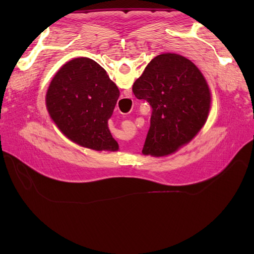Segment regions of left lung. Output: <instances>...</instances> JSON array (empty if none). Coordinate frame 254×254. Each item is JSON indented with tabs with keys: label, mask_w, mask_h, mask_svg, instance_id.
<instances>
[{
	"label": "left lung",
	"mask_w": 254,
	"mask_h": 254,
	"mask_svg": "<svg viewBox=\"0 0 254 254\" xmlns=\"http://www.w3.org/2000/svg\"><path fill=\"white\" fill-rule=\"evenodd\" d=\"M137 99L152 107L150 127L142 153L167 156L199 132L207 120L210 91L201 71L176 53L155 57L133 84Z\"/></svg>",
	"instance_id": "left-lung-1"
}]
</instances>
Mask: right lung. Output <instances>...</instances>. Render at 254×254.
<instances>
[{"mask_svg": "<svg viewBox=\"0 0 254 254\" xmlns=\"http://www.w3.org/2000/svg\"><path fill=\"white\" fill-rule=\"evenodd\" d=\"M120 96L104 67L89 58L66 62L52 78L47 109L64 135L80 146L116 152L108 120Z\"/></svg>", "mask_w": 254, "mask_h": 254, "instance_id": "obj_1", "label": "right lung"}]
</instances>
